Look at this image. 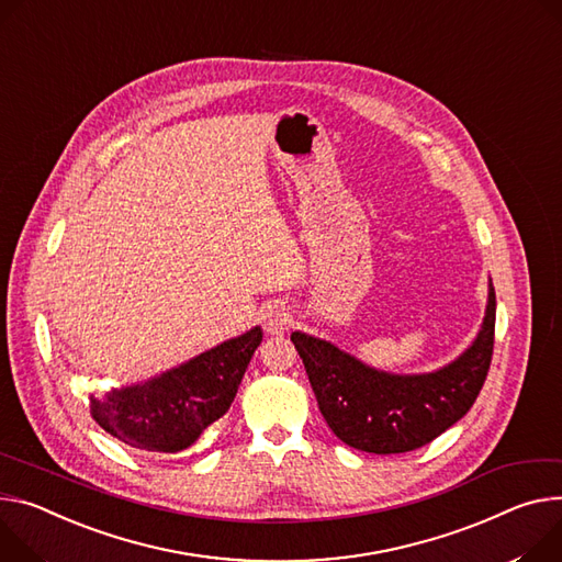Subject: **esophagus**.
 <instances>
[{"mask_svg": "<svg viewBox=\"0 0 562 562\" xmlns=\"http://www.w3.org/2000/svg\"><path fill=\"white\" fill-rule=\"evenodd\" d=\"M262 323H265V329L269 334H284L293 318L291 314L282 307V304H269V307H265V314H262Z\"/></svg>", "mask_w": 562, "mask_h": 562, "instance_id": "1", "label": "esophagus"}]
</instances>
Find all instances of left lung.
I'll return each instance as SVG.
<instances>
[{
    "label": "left lung",
    "instance_id": "left-lung-1",
    "mask_svg": "<svg viewBox=\"0 0 562 562\" xmlns=\"http://www.w3.org/2000/svg\"><path fill=\"white\" fill-rule=\"evenodd\" d=\"M316 401L334 435L356 450L398 454L417 450L462 419L475 403L493 359L495 289L475 342L432 374L376 372L331 342L293 331Z\"/></svg>",
    "mask_w": 562,
    "mask_h": 562
}]
</instances>
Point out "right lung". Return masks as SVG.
I'll return each mask as SVG.
<instances>
[{"mask_svg":"<svg viewBox=\"0 0 562 562\" xmlns=\"http://www.w3.org/2000/svg\"><path fill=\"white\" fill-rule=\"evenodd\" d=\"M262 342L255 327L143 385L91 396V417L116 439L151 452H177L231 407L252 351Z\"/></svg>","mask_w":562,"mask_h":562,"instance_id":"add662e5","label":"right lung"}]
</instances>
